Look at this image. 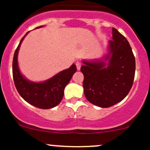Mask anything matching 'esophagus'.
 Listing matches in <instances>:
<instances>
[{
  "label": "esophagus",
  "mask_w": 150,
  "mask_h": 150,
  "mask_svg": "<svg viewBox=\"0 0 150 150\" xmlns=\"http://www.w3.org/2000/svg\"><path fill=\"white\" fill-rule=\"evenodd\" d=\"M75 64H76L77 69H78V70H80V69H81V65H82V64H81V62H76Z\"/></svg>",
  "instance_id": "esophagus-1"
}]
</instances>
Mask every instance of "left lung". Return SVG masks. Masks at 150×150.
I'll return each mask as SVG.
<instances>
[{
	"label": "left lung",
	"instance_id": "obj_1",
	"mask_svg": "<svg viewBox=\"0 0 150 150\" xmlns=\"http://www.w3.org/2000/svg\"><path fill=\"white\" fill-rule=\"evenodd\" d=\"M109 43L110 53L104 60L83 61L81 68L84 75L83 86L86 99L104 108L121 102L128 95L136 69L135 57L129 43L114 28L112 40Z\"/></svg>",
	"mask_w": 150,
	"mask_h": 150
}]
</instances>
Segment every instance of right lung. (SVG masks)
<instances>
[{
  "instance_id": "obj_1",
  "label": "right lung",
  "mask_w": 150,
  "mask_h": 150,
  "mask_svg": "<svg viewBox=\"0 0 150 150\" xmlns=\"http://www.w3.org/2000/svg\"><path fill=\"white\" fill-rule=\"evenodd\" d=\"M41 27L43 26L36 28ZM28 33L20 40L13 55L12 72L15 86L20 96L29 104L44 110L53 108L61 102L64 96V88L76 72V66L72 64L44 82L35 83L27 80L19 71L17 56L21 43Z\"/></svg>"
}]
</instances>
